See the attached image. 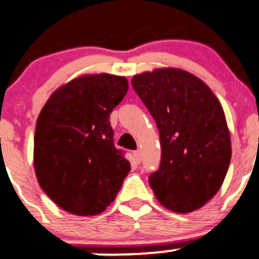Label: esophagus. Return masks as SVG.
<instances>
[{"mask_svg": "<svg viewBox=\"0 0 259 259\" xmlns=\"http://www.w3.org/2000/svg\"><path fill=\"white\" fill-rule=\"evenodd\" d=\"M134 159H135V161H136V164H140V162H141L142 154H141V151H140V150H137V151L134 152Z\"/></svg>", "mask_w": 259, "mask_h": 259, "instance_id": "1", "label": "esophagus"}]
</instances>
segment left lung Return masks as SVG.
Masks as SVG:
<instances>
[{"label": "left lung", "instance_id": "1", "mask_svg": "<svg viewBox=\"0 0 259 259\" xmlns=\"http://www.w3.org/2000/svg\"><path fill=\"white\" fill-rule=\"evenodd\" d=\"M135 91L156 122L161 161L149 183L168 210L188 213L223 186L231 159L225 113L202 80L179 68L135 75Z\"/></svg>", "mask_w": 259, "mask_h": 259}]
</instances>
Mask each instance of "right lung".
I'll return each mask as SVG.
<instances>
[{
  "mask_svg": "<svg viewBox=\"0 0 259 259\" xmlns=\"http://www.w3.org/2000/svg\"><path fill=\"white\" fill-rule=\"evenodd\" d=\"M127 91L122 76H80L54 91L39 114L34 136L36 178L47 196L67 212H103L131 170L115 149L109 122Z\"/></svg>",
  "mask_w": 259,
  "mask_h": 259,
  "instance_id": "1",
  "label": "right lung"
}]
</instances>
